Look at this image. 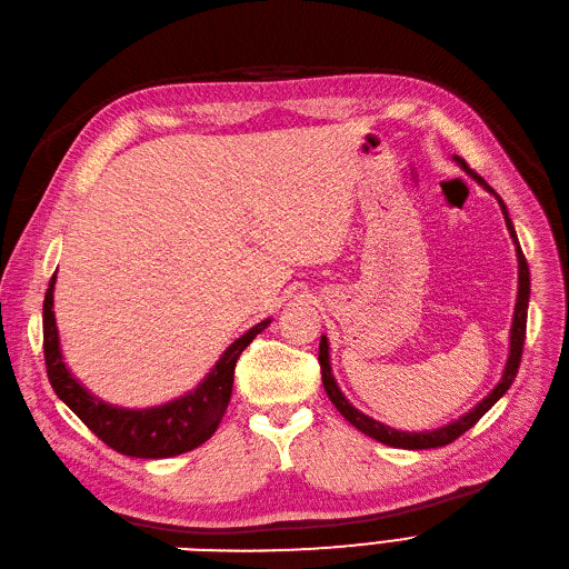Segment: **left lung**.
Returning a JSON list of instances; mask_svg holds the SVG:
<instances>
[{
  "mask_svg": "<svg viewBox=\"0 0 569 569\" xmlns=\"http://www.w3.org/2000/svg\"><path fill=\"white\" fill-rule=\"evenodd\" d=\"M453 160L460 164V169L465 171V174L472 177L481 188H486L492 197H496L500 209H502V216H505V223H507V230L516 243V258H518V292H516V307H513V318H511V330H509V356H507V362H505V369H502V377L500 381L496 383V388H492L486 398L475 405L472 409H469L467 413H462L460 418H456V421L441 426V428H435V430H423V432H405V430H395L386 423H379L377 418L367 416L362 411H358L349 400H346V395L339 390L337 381H335V375H332V365H330V343H328V337L320 335V346H318V360H320V372H323V386H326V392L330 402L339 409V413L349 421L353 428H358L360 432H365L367 437H372L381 443H386V447H395V449H409V451H421V449H437V447H447V443L456 441L462 432H467L469 428H472L479 418L496 405L502 395L509 390V386L513 383L516 379V372H518V365H521V353H523V341H526V323H528V302H530V269H528V262H526V256L521 251V246H518V237H516V230H513V223L509 218V211L502 202V197L492 190L477 171H472L467 167V162L458 156H453Z\"/></svg>",
  "mask_w": 569,
  "mask_h": 569,
  "instance_id": "8db88e82",
  "label": "left lung"
}]
</instances>
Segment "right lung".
Returning a JSON list of instances; mask_svg holds the SVG:
<instances>
[{
    "label": "right lung",
    "mask_w": 569,
    "mask_h": 569,
    "mask_svg": "<svg viewBox=\"0 0 569 569\" xmlns=\"http://www.w3.org/2000/svg\"><path fill=\"white\" fill-rule=\"evenodd\" d=\"M56 279L58 277L53 274L43 300V358L48 381H51L58 398L77 413L81 421L107 443V447L122 456L151 460L171 458L188 453L207 439H211L230 405L234 365L246 346L271 323V318L260 320L258 326L234 339L223 351V356L218 358V362L211 367V372L197 383V388L181 395V398L158 407L128 409L94 398L67 367L53 311Z\"/></svg>",
    "instance_id": "obj_1"
}]
</instances>
